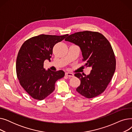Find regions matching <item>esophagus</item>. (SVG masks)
Returning a JSON list of instances; mask_svg holds the SVG:
<instances>
[{
    "label": "esophagus",
    "instance_id": "34e87169",
    "mask_svg": "<svg viewBox=\"0 0 132 132\" xmlns=\"http://www.w3.org/2000/svg\"><path fill=\"white\" fill-rule=\"evenodd\" d=\"M65 75L67 76V77H74V74L73 73H68V72H66L65 73Z\"/></svg>",
    "mask_w": 132,
    "mask_h": 132
}]
</instances>
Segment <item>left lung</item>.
I'll list each match as a JSON object with an SVG mask.
<instances>
[{
    "label": "left lung",
    "mask_w": 132,
    "mask_h": 132,
    "mask_svg": "<svg viewBox=\"0 0 132 132\" xmlns=\"http://www.w3.org/2000/svg\"><path fill=\"white\" fill-rule=\"evenodd\" d=\"M66 41L78 45L82 52L85 66L92 67L89 75H74L81 84L76 90L88 98L98 96L105 91L116 70L115 55L109 40L98 32L84 31L69 35Z\"/></svg>",
    "instance_id": "obj_1"
}]
</instances>
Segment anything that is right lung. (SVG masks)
Listing matches in <instances>:
<instances>
[{
  "label": "right lung",
  "instance_id": "obj_1",
  "mask_svg": "<svg viewBox=\"0 0 132 132\" xmlns=\"http://www.w3.org/2000/svg\"><path fill=\"white\" fill-rule=\"evenodd\" d=\"M68 35L42 34L27 39L21 47L16 62L17 78L20 85L34 99L45 98L54 91L55 82L64 77L62 70L46 71L44 62L50 60L54 45Z\"/></svg>",
  "mask_w": 132,
  "mask_h": 132
}]
</instances>
